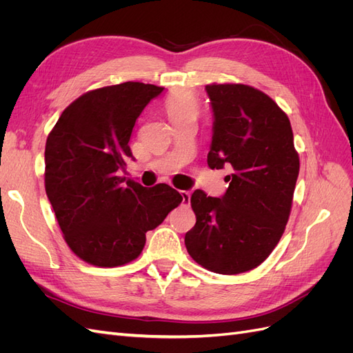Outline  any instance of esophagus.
I'll use <instances>...</instances> for the list:
<instances>
[{"label": "esophagus", "instance_id": "esophagus-1", "mask_svg": "<svg viewBox=\"0 0 353 353\" xmlns=\"http://www.w3.org/2000/svg\"><path fill=\"white\" fill-rule=\"evenodd\" d=\"M181 197H183V203H185V205H190V199H191V193L187 190H181Z\"/></svg>", "mask_w": 353, "mask_h": 353}]
</instances>
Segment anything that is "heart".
I'll return each instance as SVG.
<instances>
[{"mask_svg":"<svg viewBox=\"0 0 353 353\" xmlns=\"http://www.w3.org/2000/svg\"><path fill=\"white\" fill-rule=\"evenodd\" d=\"M166 113L170 122L185 116H197L199 99L190 91H178L166 100Z\"/></svg>","mask_w":353,"mask_h":353,"instance_id":"b5f03b06","label":"heart"}]
</instances>
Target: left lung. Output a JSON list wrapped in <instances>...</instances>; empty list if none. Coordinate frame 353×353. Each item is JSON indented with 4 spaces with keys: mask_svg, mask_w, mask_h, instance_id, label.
Returning a JSON list of instances; mask_svg holds the SVG:
<instances>
[{
    "mask_svg": "<svg viewBox=\"0 0 353 353\" xmlns=\"http://www.w3.org/2000/svg\"><path fill=\"white\" fill-rule=\"evenodd\" d=\"M213 117L208 165L231 166L221 199L196 190V225L185 248L208 271L236 275L259 266L279 244L292 212L299 154L287 114L244 83L206 85Z\"/></svg>",
    "mask_w": 353,
    "mask_h": 353,
    "instance_id": "obj_1",
    "label": "left lung"
}]
</instances>
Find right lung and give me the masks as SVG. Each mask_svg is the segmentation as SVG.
<instances>
[{
	"mask_svg": "<svg viewBox=\"0 0 353 353\" xmlns=\"http://www.w3.org/2000/svg\"><path fill=\"white\" fill-rule=\"evenodd\" d=\"M163 87L123 82L82 94L60 114L46 144V191L63 239L83 262L113 268L137 259L145 232L183 197L168 184L145 188L119 176L130 138Z\"/></svg>",
	"mask_w": 353,
	"mask_h": 353,
	"instance_id": "right-lung-1",
	"label": "right lung"
}]
</instances>
